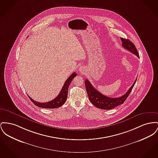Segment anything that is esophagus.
Here are the masks:
<instances>
[{
  "label": "esophagus",
  "instance_id": "esophagus-1",
  "mask_svg": "<svg viewBox=\"0 0 158 158\" xmlns=\"http://www.w3.org/2000/svg\"><path fill=\"white\" fill-rule=\"evenodd\" d=\"M84 70V68H80V71H81V72H83Z\"/></svg>",
  "mask_w": 158,
  "mask_h": 158
}]
</instances>
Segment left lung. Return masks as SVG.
<instances>
[{
  "instance_id": "left-lung-1",
  "label": "left lung",
  "mask_w": 158,
  "mask_h": 158,
  "mask_svg": "<svg viewBox=\"0 0 158 158\" xmlns=\"http://www.w3.org/2000/svg\"><path fill=\"white\" fill-rule=\"evenodd\" d=\"M121 39L122 42V47L130 51L131 52H132V54L137 56V57L139 58V54L136 48L135 47L134 44L131 40L122 37ZM137 79H135L134 84H132V85L131 86L129 90L127 93L117 98H111L104 95L102 93L98 91L95 88H94L92 84L90 83V82L88 79L85 80V85L88 95L89 100L93 105H94L98 109L104 110H110L117 107L118 106L123 104L127 100V97L130 95V93L131 92L134 85L136 82Z\"/></svg>"
}]
</instances>
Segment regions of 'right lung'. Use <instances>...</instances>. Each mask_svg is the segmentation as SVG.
<instances>
[{
    "mask_svg": "<svg viewBox=\"0 0 158 158\" xmlns=\"http://www.w3.org/2000/svg\"><path fill=\"white\" fill-rule=\"evenodd\" d=\"M76 73L74 72L71 74L66 80L65 83L64 84L60 93L57 95V97L52 101L46 102H39L33 100L32 98H31L29 96V98L32 102L34 103L35 105H36L37 107H41V108H45V109H56L61 107L62 105H63L67 100V95H68V89L69 87V85L72 81V80L76 76Z\"/></svg>",
    "mask_w": 158,
    "mask_h": 158,
    "instance_id": "obj_1",
    "label": "right lung"
}]
</instances>
